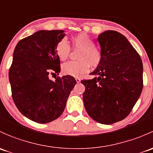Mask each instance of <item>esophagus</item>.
Wrapping results in <instances>:
<instances>
[{
  "label": "esophagus",
  "instance_id": "obj_1",
  "mask_svg": "<svg viewBox=\"0 0 153 153\" xmlns=\"http://www.w3.org/2000/svg\"><path fill=\"white\" fill-rule=\"evenodd\" d=\"M75 81H76L77 83H80L81 82V79L79 78H75Z\"/></svg>",
  "mask_w": 153,
  "mask_h": 153
}]
</instances>
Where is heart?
<instances>
[{"mask_svg": "<svg viewBox=\"0 0 153 153\" xmlns=\"http://www.w3.org/2000/svg\"><path fill=\"white\" fill-rule=\"evenodd\" d=\"M74 49L80 50L78 62H71L64 64L62 72L73 77L81 76L89 71V67H97L102 61V53L94 46V41L86 33H81L71 38ZM56 54L62 62L67 60L70 54V47L65 39H62L56 46Z\"/></svg>", "mask_w": 153, "mask_h": 153, "instance_id": "b5f03b06", "label": "heart"}]
</instances>
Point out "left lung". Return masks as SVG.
I'll return each mask as SVG.
<instances>
[{
	"instance_id": "1",
	"label": "left lung",
	"mask_w": 153,
	"mask_h": 153,
	"mask_svg": "<svg viewBox=\"0 0 153 153\" xmlns=\"http://www.w3.org/2000/svg\"><path fill=\"white\" fill-rule=\"evenodd\" d=\"M102 61L91 75L81 81L84 107L94 121L111 125L124 120L132 111L143 88L140 56L127 38L115 30H106L97 37Z\"/></svg>"
}]
</instances>
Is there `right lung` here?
Segmentation results:
<instances>
[{
    "instance_id": "add662e5",
    "label": "right lung",
    "mask_w": 153,
    "mask_h": 153,
    "mask_svg": "<svg viewBox=\"0 0 153 153\" xmlns=\"http://www.w3.org/2000/svg\"><path fill=\"white\" fill-rule=\"evenodd\" d=\"M64 32L39 30L20 40L14 48L9 72L13 100L22 114L37 123L59 118L76 84L70 75L50 79V75L61 71L55 50L65 36Z\"/></svg>"
}]
</instances>
